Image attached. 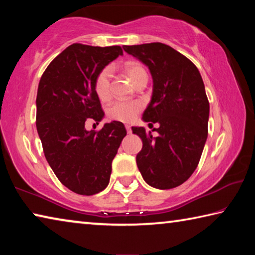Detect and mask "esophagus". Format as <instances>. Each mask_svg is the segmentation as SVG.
<instances>
[{
  "instance_id": "34e87169",
  "label": "esophagus",
  "mask_w": 255,
  "mask_h": 255,
  "mask_svg": "<svg viewBox=\"0 0 255 255\" xmlns=\"http://www.w3.org/2000/svg\"><path fill=\"white\" fill-rule=\"evenodd\" d=\"M126 129H127V132H128V133L131 132V127L129 126V125H126Z\"/></svg>"
}]
</instances>
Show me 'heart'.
Here are the masks:
<instances>
[{
  "label": "heart",
  "mask_w": 255,
  "mask_h": 255,
  "mask_svg": "<svg viewBox=\"0 0 255 255\" xmlns=\"http://www.w3.org/2000/svg\"><path fill=\"white\" fill-rule=\"evenodd\" d=\"M125 71L130 77L133 84L140 79L141 76L147 75L145 68L136 62H128L125 64ZM110 79H111V68L106 67L99 73L94 81V90L97 96L101 100H108L110 97ZM141 110V103L137 101L128 100H117L115 101L108 109V116L110 119L117 120L122 123H130L136 118V116Z\"/></svg>",
  "instance_id": "b5f03b06"
}]
</instances>
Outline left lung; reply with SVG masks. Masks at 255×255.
Listing matches in <instances>:
<instances>
[{"instance_id": "left-lung-1", "label": "left lung", "mask_w": 255, "mask_h": 255, "mask_svg": "<svg viewBox=\"0 0 255 255\" xmlns=\"http://www.w3.org/2000/svg\"><path fill=\"white\" fill-rule=\"evenodd\" d=\"M124 50L152 74L153 94L143 120L159 125L155 128L157 137L144 127L131 128L143 140L136 156L138 170L150 187L175 188L197 169L208 136L209 102L204 81L191 60L162 42L124 46Z\"/></svg>"}]
</instances>
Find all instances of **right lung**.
<instances>
[{
	"label": "right lung",
	"instance_id": "add662e5",
	"mask_svg": "<svg viewBox=\"0 0 255 255\" xmlns=\"http://www.w3.org/2000/svg\"><path fill=\"white\" fill-rule=\"evenodd\" d=\"M119 55L120 46L73 44L51 60L38 85L36 126L45 157L60 182L79 195L107 188L112 159L127 133L120 122L99 131L85 129L88 120L99 124L105 116L94 81Z\"/></svg>",
	"mask_w": 255,
	"mask_h": 255
}]
</instances>
